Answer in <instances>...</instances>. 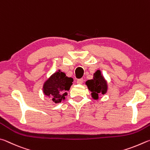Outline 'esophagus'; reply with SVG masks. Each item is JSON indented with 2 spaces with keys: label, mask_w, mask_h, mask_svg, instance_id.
<instances>
[{
  "label": "esophagus",
  "mask_w": 150,
  "mask_h": 150,
  "mask_svg": "<svg viewBox=\"0 0 150 150\" xmlns=\"http://www.w3.org/2000/svg\"><path fill=\"white\" fill-rule=\"evenodd\" d=\"M83 82V80L82 79V78H81V79H79L77 80V83L78 84H82Z\"/></svg>",
  "instance_id": "34e87169"
}]
</instances>
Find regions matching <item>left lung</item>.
<instances>
[{
    "label": "left lung",
    "instance_id": "8db88e82",
    "mask_svg": "<svg viewBox=\"0 0 150 150\" xmlns=\"http://www.w3.org/2000/svg\"><path fill=\"white\" fill-rule=\"evenodd\" d=\"M89 90L91 91V95L93 99H98L99 95L105 94L108 89L107 82L102 75L101 70H98L93 74V78L86 82Z\"/></svg>",
    "mask_w": 150,
    "mask_h": 150
}]
</instances>
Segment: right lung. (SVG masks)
Listing matches in <instances>:
<instances>
[{
  "instance_id": "right-lung-1",
  "label": "right lung",
  "mask_w": 150,
  "mask_h": 150,
  "mask_svg": "<svg viewBox=\"0 0 150 150\" xmlns=\"http://www.w3.org/2000/svg\"><path fill=\"white\" fill-rule=\"evenodd\" d=\"M73 79L66 76L64 72L59 70L47 79L43 86V92L46 96L51 98L54 103H59L64 101L67 91L72 85Z\"/></svg>"
}]
</instances>
